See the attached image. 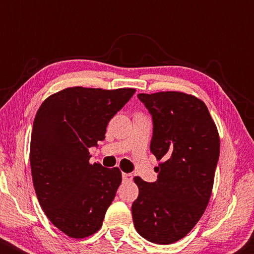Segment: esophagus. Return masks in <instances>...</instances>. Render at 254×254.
Wrapping results in <instances>:
<instances>
[{"label": "esophagus", "mask_w": 254, "mask_h": 254, "mask_svg": "<svg viewBox=\"0 0 254 254\" xmlns=\"http://www.w3.org/2000/svg\"><path fill=\"white\" fill-rule=\"evenodd\" d=\"M123 180L124 182H131L133 180V175L131 173H123Z\"/></svg>", "instance_id": "34e87169"}]
</instances>
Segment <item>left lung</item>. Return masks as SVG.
Wrapping results in <instances>:
<instances>
[{
  "label": "left lung",
  "mask_w": 254,
  "mask_h": 254,
  "mask_svg": "<svg viewBox=\"0 0 254 254\" xmlns=\"http://www.w3.org/2000/svg\"><path fill=\"white\" fill-rule=\"evenodd\" d=\"M154 121L150 151L157 161V182L140 177L131 204L136 231L156 244L185 237L209 202L220 156V136L206 104L179 91L138 93Z\"/></svg>",
  "instance_id": "obj_1"
}]
</instances>
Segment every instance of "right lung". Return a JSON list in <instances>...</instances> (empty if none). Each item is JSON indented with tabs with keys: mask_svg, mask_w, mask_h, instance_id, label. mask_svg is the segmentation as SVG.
Returning <instances> with one entry per match:
<instances>
[{
	"mask_svg": "<svg viewBox=\"0 0 254 254\" xmlns=\"http://www.w3.org/2000/svg\"><path fill=\"white\" fill-rule=\"evenodd\" d=\"M135 91L72 86L38 110L30 145L33 186L48 220L69 237L98 231L116 196L121 171L90 164L89 148L105 138L109 121Z\"/></svg>",
	"mask_w": 254,
	"mask_h": 254,
	"instance_id": "add662e5",
	"label": "right lung"
}]
</instances>
